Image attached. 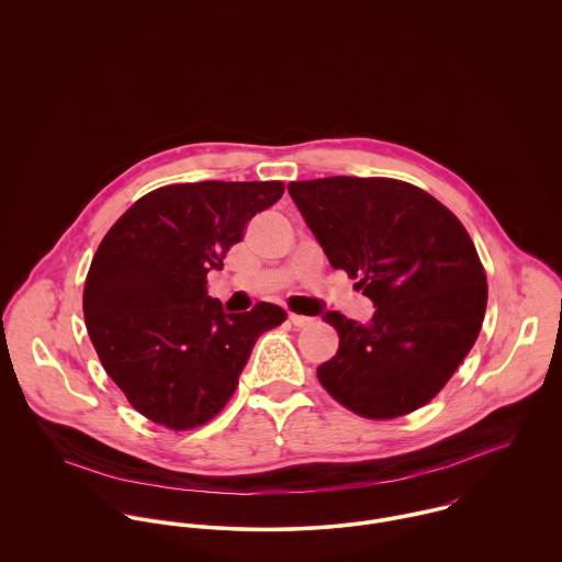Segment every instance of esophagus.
I'll return each mask as SVG.
<instances>
[{
    "instance_id": "34e87169",
    "label": "esophagus",
    "mask_w": 562,
    "mask_h": 562,
    "mask_svg": "<svg viewBox=\"0 0 562 562\" xmlns=\"http://www.w3.org/2000/svg\"><path fill=\"white\" fill-rule=\"evenodd\" d=\"M290 322L294 324V326H307V324H312V318L310 316H301V314H290Z\"/></svg>"
}]
</instances>
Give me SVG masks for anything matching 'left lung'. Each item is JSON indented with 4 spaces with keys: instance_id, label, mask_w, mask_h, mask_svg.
<instances>
[{
    "instance_id": "left-lung-1",
    "label": "left lung",
    "mask_w": 562,
    "mask_h": 562,
    "mask_svg": "<svg viewBox=\"0 0 562 562\" xmlns=\"http://www.w3.org/2000/svg\"><path fill=\"white\" fill-rule=\"evenodd\" d=\"M288 190L330 266L376 307L368 324L324 316L339 348L318 368L322 387L368 419L432 401L472 350L486 310V274L461 221L390 177H324Z\"/></svg>"
}]
</instances>
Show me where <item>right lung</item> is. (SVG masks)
<instances>
[{"mask_svg":"<svg viewBox=\"0 0 562 562\" xmlns=\"http://www.w3.org/2000/svg\"><path fill=\"white\" fill-rule=\"evenodd\" d=\"M281 181H199L138 199L99 244L83 321L101 366L130 404L170 430L203 426L234 396L257 337L288 318L270 303L225 314L207 296L248 221Z\"/></svg>","mask_w":562,"mask_h":562,"instance_id":"right-lung-1","label":"right lung"}]
</instances>
